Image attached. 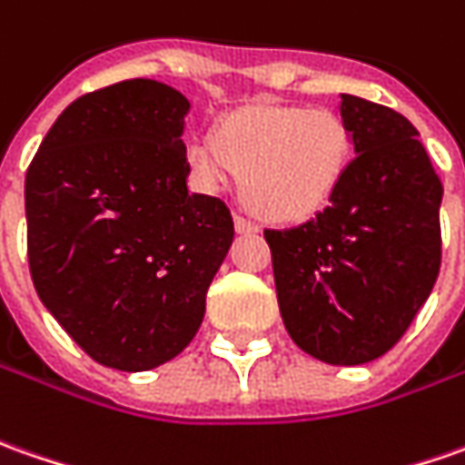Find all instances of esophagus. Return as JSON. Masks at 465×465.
Segmentation results:
<instances>
[{
  "label": "esophagus",
  "instance_id": "obj_1",
  "mask_svg": "<svg viewBox=\"0 0 465 465\" xmlns=\"http://www.w3.org/2000/svg\"><path fill=\"white\" fill-rule=\"evenodd\" d=\"M233 223H236V232L239 233H257L259 229H262L257 221L246 219V216H242V213H236V216H233Z\"/></svg>",
  "mask_w": 465,
  "mask_h": 465
}]
</instances>
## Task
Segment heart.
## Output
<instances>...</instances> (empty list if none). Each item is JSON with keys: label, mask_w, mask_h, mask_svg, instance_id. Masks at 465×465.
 I'll return each mask as SVG.
<instances>
[{"label": "heart", "mask_w": 465, "mask_h": 465, "mask_svg": "<svg viewBox=\"0 0 465 465\" xmlns=\"http://www.w3.org/2000/svg\"><path fill=\"white\" fill-rule=\"evenodd\" d=\"M198 183L219 191L242 173L246 203L277 221L312 216L336 195L353 157V134L333 109L252 104L229 114L213 137L188 142Z\"/></svg>", "instance_id": "heart-1"}]
</instances>
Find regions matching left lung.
<instances>
[{
    "label": "left lung",
    "mask_w": 465,
    "mask_h": 465,
    "mask_svg": "<svg viewBox=\"0 0 465 465\" xmlns=\"http://www.w3.org/2000/svg\"><path fill=\"white\" fill-rule=\"evenodd\" d=\"M356 157L336 195L295 229H267L290 339L325 364L390 351L440 272L443 183L418 129L381 104L341 94Z\"/></svg>",
    "instance_id": "1"
}]
</instances>
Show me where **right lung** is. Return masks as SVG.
<instances>
[{"mask_svg":"<svg viewBox=\"0 0 465 465\" xmlns=\"http://www.w3.org/2000/svg\"><path fill=\"white\" fill-rule=\"evenodd\" d=\"M188 99L132 78L75 99L25 175L27 262L47 311L119 371L178 356L233 242L229 206L188 193Z\"/></svg>","mask_w":465,"mask_h":465,"instance_id":"1","label":"right lung"}]
</instances>
